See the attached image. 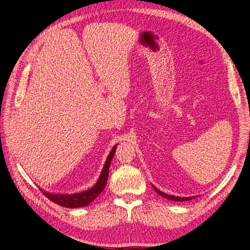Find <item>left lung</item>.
Masks as SVG:
<instances>
[{
	"label": "left lung",
	"instance_id": "8db88e82",
	"mask_svg": "<svg viewBox=\"0 0 250 250\" xmlns=\"http://www.w3.org/2000/svg\"><path fill=\"white\" fill-rule=\"evenodd\" d=\"M153 188H154L155 192H156L158 195H161V196H163L164 198L169 199V200H173V201H188V200H191V199H193V198H196V196H193V197H178V196L168 195V194H166V193H164V192H162V191H160V190H157V188H156L154 186H153Z\"/></svg>",
	"mask_w": 250,
	"mask_h": 250
}]
</instances>
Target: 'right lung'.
<instances>
[{
	"instance_id": "right-lung-1",
	"label": "right lung",
	"mask_w": 250,
	"mask_h": 250,
	"mask_svg": "<svg viewBox=\"0 0 250 250\" xmlns=\"http://www.w3.org/2000/svg\"><path fill=\"white\" fill-rule=\"evenodd\" d=\"M117 146L118 145H115L111 149L110 153L107 156V160H106V162H105L103 170L101 172V175L93 188H88V190H86V191H83V192L76 193V194H71V195L70 194L48 193V192H44L42 190V192L51 201L55 202V203L59 204V206L64 207V208H82V207L88 206L90 202H92L96 197H98V196L100 195V193L104 190L105 186H106L108 172H109V166L112 161L113 155H115V153H116Z\"/></svg>"
}]
</instances>
